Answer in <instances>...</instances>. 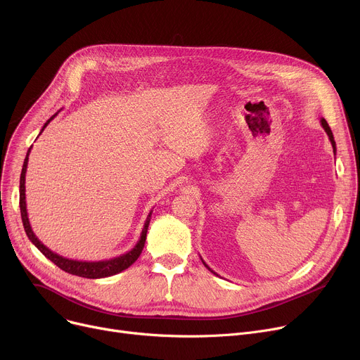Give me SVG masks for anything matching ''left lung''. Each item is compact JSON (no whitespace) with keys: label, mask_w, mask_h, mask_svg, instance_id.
Listing matches in <instances>:
<instances>
[{"label":"left lung","mask_w":360,"mask_h":360,"mask_svg":"<svg viewBox=\"0 0 360 360\" xmlns=\"http://www.w3.org/2000/svg\"><path fill=\"white\" fill-rule=\"evenodd\" d=\"M321 124H322V127L325 129L326 134L329 136V140H330V143H332L333 151L336 153V143H335V139H333V133H332V130H330V127H329V124H328V122H326V120H325V118H321ZM200 259H202V257H200ZM202 262H203V264H205V266H206V267H207V269H209V270H210L212 273H214V271H213V270H212V269H210V267H209V266L206 264V262H205L203 259H202ZM214 274H216V273H214Z\"/></svg>","instance_id":"1"}]
</instances>
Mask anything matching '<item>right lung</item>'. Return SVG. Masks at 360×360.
Wrapping results in <instances>:
<instances>
[{
  "label": "right lung",
  "instance_id": "1",
  "mask_svg": "<svg viewBox=\"0 0 360 360\" xmlns=\"http://www.w3.org/2000/svg\"><path fill=\"white\" fill-rule=\"evenodd\" d=\"M57 114H54L50 120H47V123L43 126L41 134L44 131V129L49 126V123L56 117ZM38 134V136H39ZM32 147V146H31ZM31 147L27 151L24 165H22V170H21V177H20V210H21V219H22V224H24V230L30 238V242L41 252L49 260H51L54 264H57L61 270L74 274V276H79V277H87V278H101V277H108V276H114L120 271L126 270L127 267H130L141 255L144 243H146V237H147V229L150 224V219H151V212L148 213L144 227L141 230V236L139 238L137 245L127 253L118 256V257H112L108 260H100V262H82V260H71L67 257H63L57 253H54L53 250H50L47 246H44L41 242L38 240V237L34 234L30 220H28V214H27V203H25V173H27V166H28V155L31 151Z\"/></svg>",
  "mask_w": 360,
  "mask_h": 360
}]
</instances>
